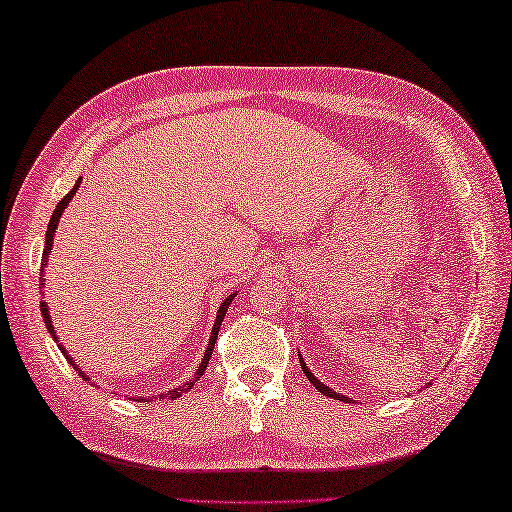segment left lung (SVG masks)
<instances>
[{
	"label": "left lung",
	"instance_id": "left-lung-1",
	"mask_svg": "<svg viewBox=\"0 0 512 512\" xmlns=\"http://www.w3.org/2000/svg\"><path fill=\"white\" fill-rule=\"evenodd\" d=\"M299 362H301V369H303V373H306V378H308L312 384H315V387H317L321 393H324V396H328V398H337V400H344V402H353L351 398H346V396H339V393H335L333 389L326 387V384H321V382L315 378V375H312V373L308 371V366L303 364V357H301V355H299Z\"/></svg>",
	"mask_w": 512,
	"mask_h": 512
}]
</instances>
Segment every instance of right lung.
Returning <instances> with one entry per match:
<instances>
[{"instance_id": "add662e5", "label": "right lung", "mask_w": 512, "mask_h": 512, "mask_svg": "<svg viewBox=\"0 0 512 512\" xmlns=\"http://www.w3.org/2000/svg\"><path fill=\"white\" fill-rule=\"evenodd\" d=\"M78 186H80V179L76 182V186L71 188V191L62 197V200L58 202V206L56 209H53V215H51V220H49V227H47V240H44V251H42V265H47V258H49V251H51V245H53V233H56V227H58V220H60V215H62V211H65V206L69 204V200L71 197L76 195V191H78ZM40 281H42V274H40ZM44 285V283H42ZM233 301V294H229L227 299H224V303L220 306V310H218V319H215V326H213V333H211V339H209V346H206V353H204V360H202V364H200V369H197V373H195V380H191V382H186L184 387H179V389H173L168 393V398H177V396H182L184 391H188L193 387V384L197 382V378H200V375L206 371V364H209V360H211V353H213V346H215V339H218V330H220V326H222V319H224V315H227V308H229V303ZM40 310H42V317H44V324H47V330L49 333L53 335V326H51V317H49V310H47V303H40ZM58 342V339H56ZM62 353H65V348H62ZM65 357L67 360L71 362V357L65 353ZM78 369V366H76ZM80 375H83V378L87 380V375L83 373V371H78ZM139 400H143V398H139Z\"/></svg>"}]
</instances>
